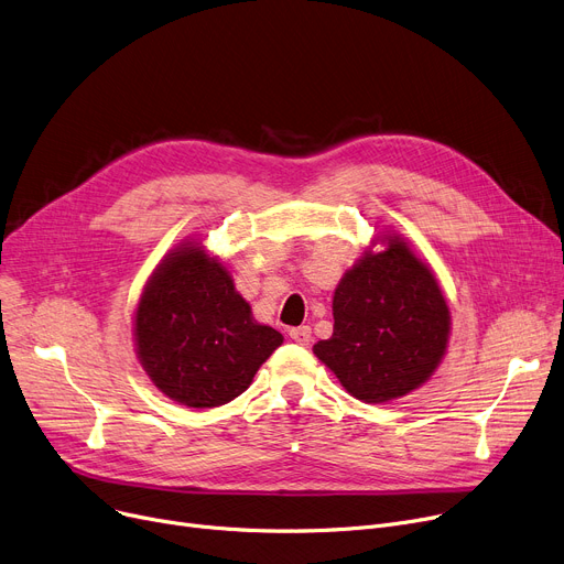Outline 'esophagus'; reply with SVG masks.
I'll return each mask as SVG.
<instances>
[{"mask_svg":"<svg viewBox=\"0 0 564 564\" xmlns=\"http://www.w3.org/2000/svg\"><path fill=\"white\" fill-rule=\"evenodd\" d=\"M290 338L297 343V345H308L311 343V327H306V324H302V327H294L290 329Z\"/></svg>","mask_w":564,"mask_h":564,"instance_id":"esophagus-1","label":"esophagus"}]
</instances>
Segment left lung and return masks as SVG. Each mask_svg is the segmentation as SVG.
Masks as SVG:
<instances>
[{
  "instance_id": "8db88e82",
  "label": "left lung",
  "mask_w": 564,
  "mask_h": 564,
  "mask_svg": "<svg viewBox=\"0 0 564 564\" xmlns=\"http://www.w3.org/2000/svg\"><path fill=\"white\" fill-rule=\"evenodd\" d=\"M332 308L334 334L313 354L361 402L383 404L421 389L448 351L446 294L395 230L372 237L338 281Z\"/></svg>"
}]
</instances>
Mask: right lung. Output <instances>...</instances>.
<instances>
[{
  "label": "right lung",
  "instance_id": "1",
  "mask_svg": "<svg viewBox=\"0 0 564 564\" xmlns=\"http://www.w3.org/2000/svg\"><path fill=\"white\" fill-rule=\"evenodd\" d=\"M132 336L145 375L169 400L192 409L242 395L283 343L253 319L226 262L198 240L171 249L148 276Z\"/></svg>",
  "mask_w": 564,
  "mask_h": 564
}]
</instances>
